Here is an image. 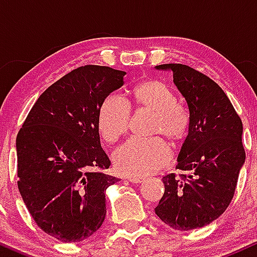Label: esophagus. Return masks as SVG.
Wrapping results in <instances>:
<instances>
[{
  "instance_id": "1",
  "label": "esophagus",
  "mask_w": 257,
  "mask_h": 257,
  "mask_svg": "<svg viewBox=\"0 0 257 257\" xmlns=\"http://www.w3.org/2000/svg\"><path fill=\"white\" fill-rule=\"evenodd\" d=\"M128 180L132 184H140V182L144 181V179L140 178V176H129Z\"/></svg>"
}]
</instances>
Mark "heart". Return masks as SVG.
<instances>
[{
  "label": "heart",
  "instance_id": "1",
  "mask_svg": "<svg viewBox=\"0 0 257 257\" xmlns=\"http://www.w3.org/2000/svg\"><path fill=\"white\" fill-rule=\"evenodd\" d=\"M133 104L137 111L153 114L151 133L162 134L176 144L185 138L188 117L176 102L174 91L163 82L147 79L132 90ZM99 131L106 143L114 144L128 132L131 111L116 96H107L99 108ZM170 159L169 147L161 138L149 140L131 139L113 153V163L120 174L144 176L157 172Z\"/></svg>",
  "mask_w": 257,
  "mask_h": 257
}]
</instances>
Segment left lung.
I'll return each instance as SVG.
<instances>
[{"instance_id": "left-lung-1", "label": "left lung", "mask_w": 257, "mask_h": 257, "mask_svg": "<svg viewBox=\"0 0 257 257\" xmlns=\"http://www.w3.org/2000/svg\"><path fill=\"white\" fill-rule=\"evenodd\" d=\"M156 69L173 71L190 122L176 166L182 174L163 176L164 194L155 211L178 231L200 228L216 220L234 196L245 161L243 123L225 91L204 73L182 64Z\"/></svg>"}]
</instances>
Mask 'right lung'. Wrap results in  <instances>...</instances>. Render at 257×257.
Segmentation results:
<instances>
[{"instance_id": "add662e5", "label": "right lung", "mask_w": 257, "mask_h": 257, "mask_svg": "<svg viewBox=\"0 0 257 257\" xmlns=\"http://www.w3.org/2000/svg\"><path fill=\"white\" fill-rule=\"evenodd\" d=\"M124 71L84 65L41 94L17 137L18 188L37 226L65 243L101 227L108 159L99 134V108L123 85Z\"/></svg>"}]
</instances>
